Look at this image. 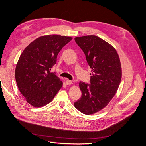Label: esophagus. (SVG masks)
<instances>
[{
	"label": "esophagus",
	"instance_id": "esophagus-1",
	"mask_svg": "<svg viewBox=\"0 0 146 146\" xmlns=\"http://www.w3.org/2000/svg\"><path fill=\"white\" fill-rule=\"evenodd\" d=\"M66 85H71V84H72V81L69 80H66Z\"/></svg>",
	"mask_w": 146,
	"mask_h": 146
}]
</instances>
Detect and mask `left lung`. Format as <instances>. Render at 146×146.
<instances>
[{"label": "left lung", "instance_id": "8db88e82", "mask_svg": "<svg viewBox=\"0 0 146 146\" xmlns=\"http://www.w3.org/2000/svg\"><path fill=\"white\" fill-rule=\"evenodd\" d=\"M91 69L90 83L80 82L82 96L74 106L85 114H92L104 108L120 85L122 68L117 53L111 44L95 35L75 38Z\"/></svg>", "mask_w": 146, "mask_h": 146}]
</instances>
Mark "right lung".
Listing matches in <instances>:
<instances>
[{
	"label": "right lung",
	"instance_id": "right-lung-1",
	"mask_svg": "<svg viewBox=\"0 0 146 146\" xmlns=\"http://www.w3.org/2000/svg\"><path fill=\"white\" fill-rule=\"evenodd\" d=\"M72 39L45 35L32 41L21 54L15 69L16 82L21 93L33 107L50 103L62 87V81L50 70L61 48Z\"/></svg>",
	"mask_w": 146,
	"mask_h": 146
}]
</instances>
